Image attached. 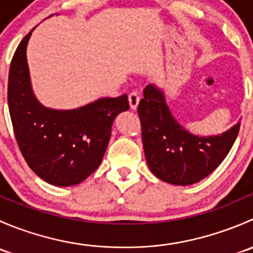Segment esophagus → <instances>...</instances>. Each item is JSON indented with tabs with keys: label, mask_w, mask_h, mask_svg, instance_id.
<instances>
[{
	"label": "esophagus",
	"mask_w": 253,
	"mask_h": 253,
	"mask_svg": "<svg viewBox=\"0 0 253 253\" xmlns=\"http://www.w3.org/2000/svg\"><path fill=\"white\" fill-rule=\"evenodd\" d=\"M128 101H129V106H131L132 110H136L137 105H138V103H139L138 93H137V91H132V93H129Z\"/></svg>",
	"instance_id": "esophagus-1"
}]
</instances>
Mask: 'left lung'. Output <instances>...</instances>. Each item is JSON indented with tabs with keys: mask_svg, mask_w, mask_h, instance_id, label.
<instances>
[{
	"mask_svg": "<svg viewBox=\"0 0 253 253\" xmlns=\"http://www.w3.org/2000/svg\"><path fill=\"white\" fill-rule=\"evenodd\" d=\"M138 104L142 141L148 167L158 178L172 185H192L213 172L235 142L240 122L223 134L200 137L174 119L164 93L149 84Z\"/></svg>",
	"mask_w": 253,
	"mask_h": 253,
	"instance_id": "left-lung-1",
	"label": "left lung"
}]
</instances>
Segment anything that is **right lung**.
<instances>
[{"label": "right lung", "mask_w": 253, "mask_h": 253, "mask_svg": "<svg viewBox=\"0 0 253 253\" xmlns=\"http://www.w3.org/2000/svg\"><path fill=\"white\" fill-rule=\"evenodd\" d=\"M32 32L18 45L9 67L7 98L18 147L40 178L61 187L77 185L100 165L112 122L128 110V98H101L73 110L42 106L33 94L27 62Z\"/></svg>", "instance_id": "add662e5"}]
</instances>
